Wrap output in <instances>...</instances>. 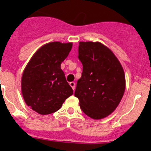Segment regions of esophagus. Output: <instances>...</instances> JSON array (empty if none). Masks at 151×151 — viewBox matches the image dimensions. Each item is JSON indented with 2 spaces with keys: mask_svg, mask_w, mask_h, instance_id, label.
<instances>
[{
  "mask_svg": "<svg viewBox=\"0 0 151 151\" xmlns=\"http://www.w3.org/2000/svg\"><path fill=\"white\" fill-rule=\"evenodd\" d=\"M69 85L71 86L72 88H73V90L75 91V88H76V83H75L74 82H72L69 83Z\"/></svg>",
  "mask_w": 151,
  "mask_h": 151,
  "instance_id": "esophagus-1",
  "label": "esophagus"
}]
</instances>
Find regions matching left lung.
I'll use <instances>...</instances> for the list:
<instances>
[{
	"instance_id": "1",
	"label": "left lung",
	"mask_w": 151,
	"mask_h": 151,
	"mask_svg": "<svg viewBox=\"0 0 151 151\" xmlns=\"http://www.w3.org/2000/svg\"><path fill=\"white\" fill-rule=\"evenodd\" d=\"M78 59L83 71L75 96L88 116L94 119L105 118L116 109L123 97V68L113 51L98 41H80Z\"/></svg>"
}]
</instances>
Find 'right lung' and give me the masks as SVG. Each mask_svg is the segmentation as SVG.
Instances as JSON below:
<instances>
[{
    "instance_id": "obj_1",
    "label": "right lung",
    "mask_w": 151,
    "mask_h": 151,
    "mask_svg": "<svg viewBox=\"0 0 151 151\" xmlns=\"http://www.w3.org/2000/svg\"><path fill=\"white\" fill-rule=\"evenodd\" d=\"M73 43L54 41L41 46L26 65L21 80L23 99L36 113L47 115L60 110L73 94L61 69Z\"/></svg>"
}]
</instances>
